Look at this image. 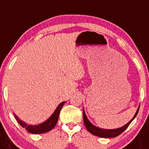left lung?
Instances as JSON below:
<instances>
[{"label":"left lung","mask_w":149,"mask_h":149,"mask_svg":"<svg viewBox=\"0 0 149 149\" xmlns=\"http://www.w3.org/2000/svg\"><path fill=\"white\" fill-rule=\"evenodd\" d=\"M139 109H140V106L137 108V110L136 112L135 115H134L132 120L129 122H128L126 124L123 126L122 127L118 128V129H101V128L98 127V126H94L90 120L87 118V115H86L84 109H83V120H84V123L86 126V129H87V131L91 134H94L95 136H98L100 137H104V138H109V137H115L117 136H118L119 134H121L124 130H126V128L129 126V125L131 123V122L135 118V117L137 116V113H138Z\"/></svg>","instance_id":"left-lung-1"}]
</instances>
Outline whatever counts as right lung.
<instances>
[{"instance_id":"1","label":"right lung","mask_w":149,"mask_h":149,"mask_svg":"<svg viewBox=\"0 0 149 149\" xmlns=\"http://www.w3.org/2000/svg\"><path fill=\"white\" fill-rule=\"evenodd\" d=\"M65 102L66 101H63V102L60 103L56 107V109H55L54 113L45 121L38 125H28L26 122L20 120L15 113H14V115H15V119L17 120L18 123L22 127L25 128L29 133H31V134H42V133L48 132L51 131V129H54L55 127L56 124L57 123L59 112H60L61 109H62V107L64 106Z\"/></svg>"}]
</instances>
